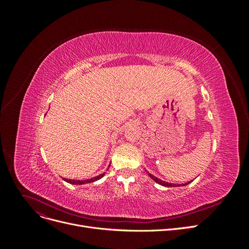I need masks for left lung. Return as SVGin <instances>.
<instances>
[{"instance_id": "left-lung-1", "label": "left lung", "mask_w": 249, "mask_h": 249, "mask_svg": "<svg viewBox=\"0 0 249 249\" xmlns=\"http://www.w3.org/2000/svg\"><path fill=\"white\" fill-rule=\"evenodd\" d=\"M148 176H149V178H152L156 183H158V184H160V185H162V186H165V187H178V185L177 184H171V183H167V182H164V180H161L160 178H156L155 176H153L152 173H148ZM187 184H189V183H186V184H183V186H185V185H187Z\"/></svg>"}]
</instances>
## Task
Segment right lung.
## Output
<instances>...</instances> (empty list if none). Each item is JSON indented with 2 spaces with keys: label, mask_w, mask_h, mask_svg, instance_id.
<instances>
[{
  "label": "right lung",
  "mask_w": 249,
  "mask_h": 249,
  "mask_svg": "<svg viewBox=\"0 0 249 249\" xmlns=\"http://www.w3.org/2000/svg\"><path fill=\"white\" fill-rule=\"evenodd\" d=\"M104 177V175H100V176H97V177H95V178H89V179H84V180H76V179H67V178H63L64 180H66L67 183H70V184H72V185H82V184H86V183H91V182H94V180H97V179H100L101 178H103Z\"/></svg>",
  "instance_id": "1"
}]
</instances>
